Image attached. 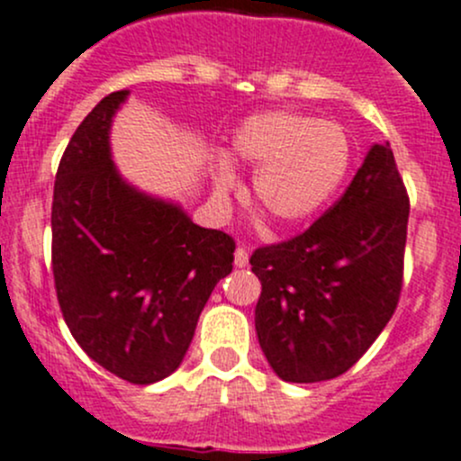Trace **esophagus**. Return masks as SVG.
Segmentation results:
<instances>
[{
    "label": "esophagus",
    "instance_id": "obj_1",
    "mask_svg": "<svg viewBox=\"0 0 461 461\" xmlns=\"http://www.w3.org/2000/svg\"><path fill=\"white\" fill-rule=\"evenodd\" d=\"M249 265V251L244 247L235 249V267H247Z\"/></svg>",
    "mask_w": 461,
    "mask_h": 461
}]
</instances>
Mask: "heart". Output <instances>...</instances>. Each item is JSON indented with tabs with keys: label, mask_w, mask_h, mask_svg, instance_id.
<instances>
[{
	"label": "heart",
	"mask_w": 461,
	"mask_h": 461,
	"mask_svg": "<svg viewBox=\"0 0 461 461\" xmlns=\"http://www.w3.org/2000/svg\"><path fill=\"white\" fill-rule=\"evenodd\" d=\"M230 158L258 169L253 196L280 228L317 217L339 192L353 160L348 133L337 122L294 111H271L242 122L230 142ZM217 196L238 187L228 162L212 172Z\"/></svg>",
	"instance_id": "obj_1"
}]
</instances>
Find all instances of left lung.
Masks as SVG:
<instances>
[{"label":"left lung","instance_id":"1","mask_svg":"<svg viewBox=\"0 0 461 461\" xmlns=\"http://www.w3.org/2000/svg\"><path fill=\"white\" fill-rule=\"evenodd\" d=\"M407 217L392 147L374 144L344 196L305 233L253 253L258 341L278 378H337L374 344L401 296Z\"/></svg>","mask_w":461,"mask_h":461}]
</instances>
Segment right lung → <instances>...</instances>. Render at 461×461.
I'll return each mask as SVG.
<instances>
[{"mask_svg": "<svg viewBox=\"0 0 461 461\" xmlns=\"http://www.w3.org/2000/svg\"><path fill=\"white\" fill-rule=\"evenodd\" d=\"M126 99L104 96L60 158L51 265L77 344L117 378L151 384L181 366L214 285L233 271L235 242L122 178L111 126Z\"/></svg>", "mask_w": 461, "mask_h": 461, "instance_id": "1", "label": "right lung"}]
</instances>
